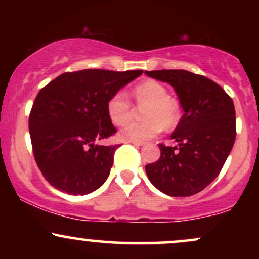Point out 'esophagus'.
<instances>
[{"label": "esophagus", "instance_id": "obj_1", "mask_svg": "<svg viewBox=\"0 0 259 259\" xmlns=\"http://www.w3.org/2000/svg\"><path fill=\"white\" fill-rule=\"evenodd\" d=\"M132 144L135 145V146H144V142H132Z\"/></svg>", "mask_w": 259, "mask_h": 259}]
</instances>
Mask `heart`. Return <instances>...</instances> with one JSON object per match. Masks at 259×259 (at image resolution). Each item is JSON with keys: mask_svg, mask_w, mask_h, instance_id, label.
Segmentation results:
<instances>
[{"mask_svg": "<svg viewBox=\"0 0 259 259\" xmlns=\"http://www.w3.org/2000/svg\"><path fill=\"white\" fill-rule=\"evenodd\" d=\"M133 96L139 106H147L142 109L146 118L142 121H132L120 130V138L125 141L145 142L156 138L164 125L174 126L179 121V105L168 96L164 85L154 80H146L136 85ZM107 113L115 125H124L133 115V106L123 91L115 92L107 102Z\"/></svg>", "mask_w": 259, "mask_h": 259, "instance_id": "1", "label": "heart"}]
</instances>
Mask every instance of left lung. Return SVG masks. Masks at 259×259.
I'll return each instance as SVG.
<instances>
[{"instance_id":"1","label":"left lung","mask_w":259,"mask_h":259,"mask_svg":"<svg viewBox=\"0 0 259 259\" xmlns=\"http://www.w3.org/2000/svg\"><path fill=\"white\" fill-rule=\"evenodd\" d=\"M170 84L184 114L171 139L178 146L159 144L160 157L146 165L151 183L163 194L186 197L202 191L221 173L236 138L231 97L213 80L181 69L145 72Z\"/></svg>"}]
</instances>
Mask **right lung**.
Returning <instances> with one entry per match:
<instances>
[{"label":"right lung","mask_w":259,"mask_h":259,"mask_svg":"<svg viewBox=\"0 0 259 259\" xmlns=\"http://www.w3.org/2000/svg\"><path fill=\"white\" fill-rule=\"evenodd\" d=\"M141 74L84 69L61 74L41 89L29 115V132L37 167L53 187L82 196L105 183L120 146L95 145L117 133L107 102Z\"/></svg>","instance_id":"add662e5"}]
</instances>
